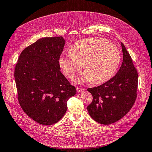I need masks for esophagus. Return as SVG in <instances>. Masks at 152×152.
<instances>
[{
    "instance_id": "esophagus-1",
    "label": "esophagus",
    "mask_w": 152,
    "mask_h": 152,
    "mask_svg": "<svg viewBox=\"0 0 152 152\" xmlns=\"http://www.w3.org/2000/svg\"><path fill=\"white\" fill-rule=\"evenodd\" d=\"M77 91L79 92V93H81V92H83L84 91V88H82V87H77Z\"/></svg>"
}]
</instances>
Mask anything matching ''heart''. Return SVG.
Listing matches in <instances>:
<instances>
[{
	"label": "heart",
	"mask_w": 152,
	"mask_h": 152,
	"mask_svg": "<svg viewBox=\"0 0 152 152\" xmlns=\"http://www.w3.org/2000/svg\"><path fill=\"white\" fill-rule=\"evenodd\" d=\"M70 54H62L59 63L65 75L71 79L84 66L86 70L79 81L95 84L107 82L114 75L121 63V54L115 45L104 39L91 38L73 45Z\"/></svg>",
	"instance_id": "heart-1"
}]
</instances>
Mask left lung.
Returning <instances> with one entry per match:
<instances>
[{"label":"left lung","mask_w":152,"mask_h":152,"mask_svg":"<svg viewBox=\"0 0 152 152\" xmlns=\"http://www.w3.org/2000/svg\"><path fill=\"white\" fill-rule=\"evenodd\" d=\"M121 45L123 61L117 74L102 85L87 89L93 98L87 111L95 121L104 125L125 116L137 97L138 74L130 54L122 42Z\"/></svg>","instance_id":"1"}]
</instances>
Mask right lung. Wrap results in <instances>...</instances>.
I'll return each mask as SVG.
<instances>
[{"label": "right lung", "instance_id": "add662e5", "mask_svg": "<svg viewBox=\"0 0 152 152\" xmlns=\"http://www.w3.org/2000/svg\"><path fill=\"white\" fill-rule=\"evenodd\" d=\"M65 40L44 37L26 48L16 65L18 99L24 112L45 126L58 122L67 110V101L76 93L60 71L59 59Z\"/></svg>", "mask_w": 152, "mask_h": 152}]
</instances>
